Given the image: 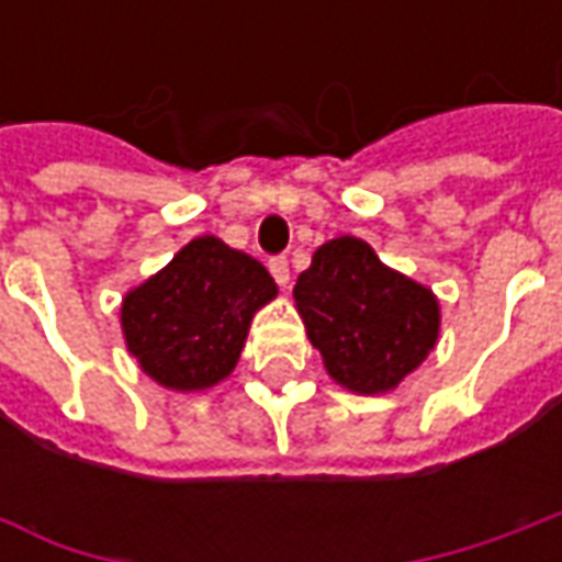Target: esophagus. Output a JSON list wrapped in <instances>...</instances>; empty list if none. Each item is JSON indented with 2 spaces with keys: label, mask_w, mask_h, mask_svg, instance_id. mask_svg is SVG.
Wrapping results in <instances>:
<instances>
[{
  "label": "esophagus",
  "mask_w": 562,
  "mask_h": 562,
  "mask_svg": "<svg viewBox=\"0 0 562 562\" xmlns=\"http://www.w3.org/2000/svg\"><path fill=\"white\" fill-rule=\"evenodd\" d=\"M270 273H273V280L280 282L282 289H285V285H289V261H285V258H270Z\"/></svg>",
  "instance_id": "1"
}]
</instances>
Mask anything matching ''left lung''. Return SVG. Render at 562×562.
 I'll return each mask as SVG.
<instances>
[{"mask_svg": "<svg viewBox=\"0 0 562 562\" xmlns=\"http://www.w3.org/2000/svg\"><path fill=\"white\" fill-rule=\"evenodd\" d=\"M292 294L328 376L364 397L397 389L442 328L439 297L352 234L318 246Z\"/></svg>", "mask_w": 562, "mask_h": 562, "instance_id": "1", "label": "left lung"}]
</instances>
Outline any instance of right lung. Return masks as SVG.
Here are the masks:
<instances>
[{
	"label": "right lung",
	"instance_id": "1",
	"mask_svg": "<svg viewBox=\"0 0 562 562\" xmlns=\"http://www.w3.org/2000/svg\"><path fill=\"white\" fill-rule=\"evenodd\" d=\"M277 292L261 261L201 234L128 289L120 328L128 355L156 385L177 394L207 391L232 376L252 318Z\"/></svg>",
	"mask_w": 562,
	"mask_h": 562
}]
</instances>
